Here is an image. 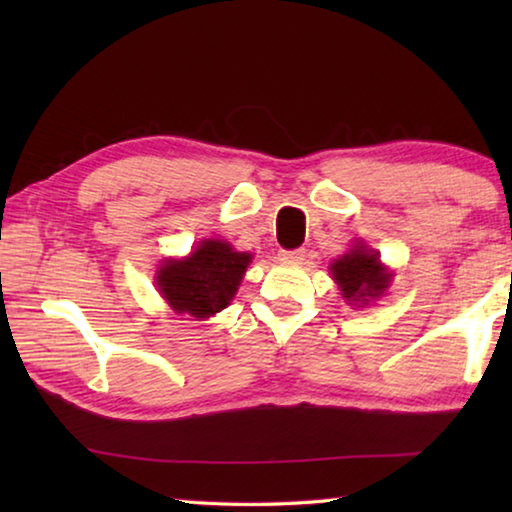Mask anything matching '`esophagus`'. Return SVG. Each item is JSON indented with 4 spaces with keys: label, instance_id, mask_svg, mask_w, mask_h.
Masks as SVG:
<instances>
[{
    "label": "esophagus",
    "instance_id": "34e87169",
    "mask_svg": "<svg viewBox=\"0 0 512 512\" xmlns=\"http://www.w3.org/2000/svg\"><path fill=\"white\" fill-rule=\"evenodd\" d=\"M305 257V250L302 248H296V250H280V253H277V259H280V262H284V264H293V262H300V259Z\"/></svg>",
    "mask_w": 512,
    "mask_h": 512
}]
</instances>
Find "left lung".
Wrapping results in <instances>:
<instances>
[{
	"label": "left lung",
	"instance_id": "obj_1",
	"mask_svg": "<svg viewBox=\"0 0 512 512\" xmlns=\"http://www.w3.org/2000/svg\"><path fill=\"white\" fill-rule=\"evenodd\" d=\"M334 282L339 284L341 296L350 305H368L370 300L384 296V291L391 287L393 273L381 264L379 255L370 250L366 244H354L348 253L334 259L329 266Z\"/></svg>",
	"mask_w": 512,
	"mask_h": 512
}]
</instances>
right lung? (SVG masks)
<instances>
[{
	"instance_id": "right-lung-1",
	"label": "right lung",
	"mask_w": 512,
	"mask_h": 512,
	"mask_svg": "<svg viewBox=\"0 0 512 512\" xmlns=\"http://www.w3.org/2000/svg\"><path fill=\"white\" fill-rule=\"evenodd\" d=\"M250 262L253 255L237 253L228 241L205 239L185 259H164L155 284L176 314L203 320L230 305Z\"/></svg>"
}]
</instances>
